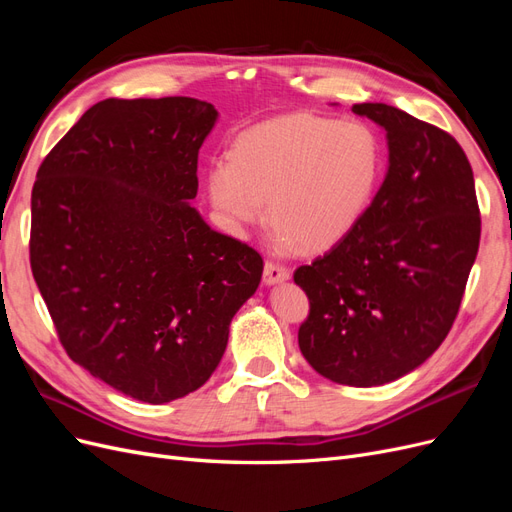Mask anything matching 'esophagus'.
Returning a JSON list of instances; mask_svg holds the SVG:
<instances>
[{
  "label": "esophagus",
  "mask_w": 512,
  "mask_h": 512,
  "mask_svg": "<svg viewBox=\"0 0 512 512\" xmlns=\"http://www.w3.org/2000/svg\"><path fill=\"white\" fill-rule=\"evenodd\" d=\"M290 277V271L282 265H277V262H271L267 260L265 262V273H262V280H265L267 286H273V284H280V282H286Z\"/></svg>",
  "instance_id": "obj_1"
}]
</instances>
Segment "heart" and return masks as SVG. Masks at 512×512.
Instances as JSON below:
<instances>
[{"label":"heart","mask_w":512,"mask_h":512,"mask_svg":"<svg viewBox=\"0 0 512 512\" xmlns=\"http://www.w3.org/2000/svg\"><path fill=\"white\" fill-rule=\"evenodd\" d=\"M382 166V145L365 123L294 113L245 130L232 160L211 164L209 196L237 235L265 220L269 203L277 245L322 252L361 222Z\"/></svg>","instance_id":"1"}]
</instances>
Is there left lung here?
I'll list each match as a JSON object with an SVG mask.
<instances>
[{
	"mask_svg": "<svg viewBox=\"0 0 512 512\" xmlns=\"http://www.w3.org/2000/svg\"><path fill=\"white\" fill-rule=\"evenodd\" d=\"M386 132L389 168L346 239L294 271L309 299L299 348L320 376L378 386L451 331L480 241L474 175L455 138L395 106L354 104Z\"/></svg>",
	"mask_w": 512,
	"mask_h": 512,
	"instance_id": "8db88e82",
	"label": "left lung"
}]
</instances>
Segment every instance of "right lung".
<instances>
[{
	"mask_svg": "<svg viewBox=\"0 0 512 512\" xmlns=\"http://www.w3.org/2000/svg\"><path fill=\"white\" fill-rule=\"evenodd\" d=\"M218 121L196 98H108L51 149L32 190L29 260L68 356L115 391L166 404L220 365L262 258L194 207Z\"/></svg>",
	"mask_w": 512,
	"mask_h": 512,
	"instance_id": "1",
	"label": "right lung"
}]
</instances>
